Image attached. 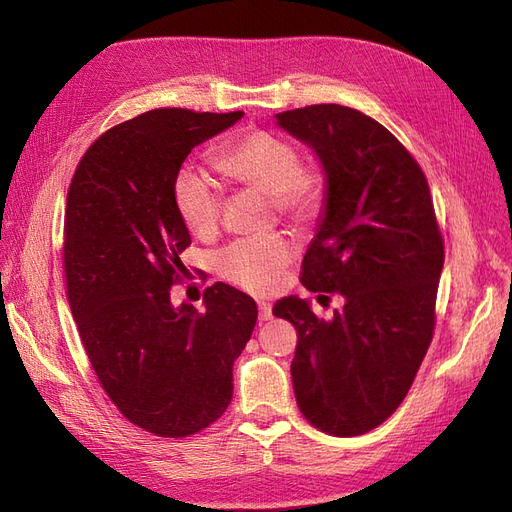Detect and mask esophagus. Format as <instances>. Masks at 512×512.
I'll use <instances>...</instances> for the list:
<instances>
[{
	"instance_id": "obj_1",
	"label": "esophagus",
	"mask_w": 512,
	"mask_h": 512,
	"mask_svg": "<svg viewBox=\"0 0 512 512\" xmlns=\"http://www.w3.org/2000/svg\"><path fill=\"white\" fill-rule=\"evenodd\" d=\"M258 318L265 322V320H271L273 318V312H271V303L267 301H258Z\"/></svg>"
}]
</instances>
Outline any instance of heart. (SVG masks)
<instances>
[{"instance_id": "obj_1", "label": "heart", "mask_w": 512, "mask_h": 512, "mask_svg": "<svg viewBox=\"0 0 512 512\" xmlns=\"http://www.w3.org/2000/svg\"><path fill=\"white\" fill-rule=\"evenodd\" d=\"M215 166L245 188L273 198L284 218L305 224L322 207L324 188L314 170L301 168V156L288 141L269 132H252L226 145ZM181 222L192 235L207 237L218 228L222 190L200 168L185 166L173 185ZM294 256V245L284 235H265L230 243L215 254V269L226 282L247 292H267Z\"/></svg>"}]
</instances>
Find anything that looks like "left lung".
Instances as JSON below:
<instances>
[{
	"instance_id": "left-lung-1",
	"label": "left lung",
	"mask_w": 512,
	"mask_h": 512,
	"mask_svg": "<svg viewBox=\"0 0 512 512\" xmlns=\"http://www.w3.org/2000/svg\"><path fill=\"white\" fill-rule=\"evenodd\" d=\"M275 126L324 170L316 235L301 282L342 294L331 320L284 297L297 329L290 365L299 410L331 436H361L404 401L431 344L444 243L421 166L382 123L342 104L277 113Z\"/></svg>"
}]
</instances>
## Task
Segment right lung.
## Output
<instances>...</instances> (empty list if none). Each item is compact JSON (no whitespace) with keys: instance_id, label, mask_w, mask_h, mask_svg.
Masks as SVG:
<instances>
[{"instance_id":"obj_1","label":"right lung","mask_w":512,"mask_h":512,"mask_svg":"<svg viewBox=\"0 0 512 512\" xmlns=\"http://www.w3.org/2000/svg\"><path fill=\"white\" fill-rule=\"evenodd\" d=\"M241 117L158 108L123 121L85 151L68 190L64 265L81 342L119 412L162 438L226 412L258 318L254 299L222 282L205 290V312L170 301L192 243L175 179L196 145Z\"/></svg>"}]
</instances>
